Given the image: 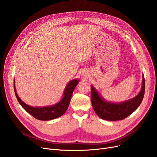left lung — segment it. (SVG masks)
Listing matches in <instances>:
<instances>
[{"label":"left lung","mask_w":157,"mask_h":157,"mask_svg":"<svg viewBox=\"0 0 157 157\" xmlns=\"http://www.w3.org/2000/svg\"><path fill=\"white\" fill-rule=\"evenodd\" d=\"M145 78L143 76V84L140 94L130 100L121 103L106 102L99 96L92 86H91V101L95 112L102 119L115 121L124 119L138 108L143 100L145 94Z\"/></svg>","instance_id":"obj_1"}]
</instances>
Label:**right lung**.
<instances>
[{
	"label": "right lung",
	"instance_id": "right-lung-1",
	"mask_svg": "<svg viewBox=\"0 0 157 157\" xmlns=\"http://www.w3.org/2000/svg\"><path fill=\"white\" fill-rule=\"evenodd\" d=\"M13 81H15V80H13ZM78 81L79 80H71L67 84V88L65 90L64 96L62 99L53 106L45 107H33L27 105L26 103L21 100V99L19 98L18 95L17 94L15 87V82H13V88L17 101L27 113H29L30 115L38 120L50 121L62 116L65 112L67 111L74 89L77 86Z\"/></svg>",
	"mask_w": 157,
	"mask_h": 157
}]
</instances>
